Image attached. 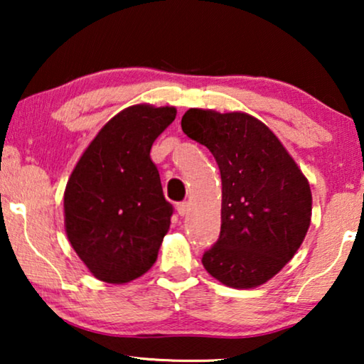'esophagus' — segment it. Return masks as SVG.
I'll use <instances>...</instances> for the list:
<instances>
[{
	"instance_id": "obj_1",
	"label": "esophagus",
	"mask_w": 364,
	"mask_h": 364,
	"mask_svg": "<svg viewBox=\"0 0 364 364\" xmlns=\"http://www.w3.org/2000/svg\"><path fill=\"white\" fill-rule=\"evenodd\" d=\"M177 213L181 217H186L187 213H188V203L187 202H181V203H177Z\"/></svg>"
}]
</instances>
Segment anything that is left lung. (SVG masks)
<instances>
[{
	"mask_svg": "<svg viewBox=\"0 0 364 364\" xmlns=\"http://www.w3.org/2000/svg\"><path fill=\"white\" fill-rule=\"evenodd\" d=\"M182 131L212 152L222 177L220 237L203 253V267L225 287L263 285L305 240L308 178L272 129L247 112L193 107Z\"/></svg>",
	"mask_w": 364,
	"mask_h": 364,
	"instance_id": "1",
	"label": "left lung"
}]
</instances>
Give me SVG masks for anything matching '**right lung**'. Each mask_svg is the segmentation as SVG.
Instances as JSON below:
<instances>
[{
  "label": "right lung",
  "instance_id": "add662e5",
  "mask_svg": "<svg viewBox=\"0 0 364 364\" xmlns=\"http://www.w3.org/2000/svg\"><path fill=\"white\" fill-rule=\"evenodd\" d=\"M177 116L173 106L134 104L102 126L64 191L68 240L97 280L124 285L151 270L171 228L151 147Z\"/></svg>",
  "mask_w": 364,
  "mask_h": 364
}]
</instances>
